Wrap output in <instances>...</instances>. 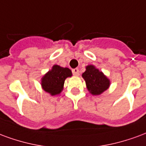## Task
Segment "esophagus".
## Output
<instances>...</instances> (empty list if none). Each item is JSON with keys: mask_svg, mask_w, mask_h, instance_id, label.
Returning a JSON list of instances; mask_svg holds the SVG:
<instances>
[{"mask_svg": "<svg viewBox=\"0 0 146 146\" xmlns=\"http://www.w3.org/2000/svg\"><path fill=\"white\" fill-rule=\"evenodd\" d=\"M72 73H73V74L75 75V76H78V75H79V70H78V68L73 69V70H72Z\"/></svg>", "mask_w": 146, "mask_h": 146, "instance_id": "1", "label": "esophagus"}]
</instances>
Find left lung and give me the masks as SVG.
<instances>
[{"label":"left lung","instance_id":"left-lung-1","mask_svg":"<svg viewBox=\"0 0 146 146\" xmlns=\"http://www.w3.org/2000/svg\"><path fill=\"white\" fill-rule=\"evenodd\" d=\"M82 78L86 81V87L92 95L102 94L110 87V82L108 78L93 65L86 66Z\"/></svg>","mask_w":146,"mask_h":146}]
</instances>
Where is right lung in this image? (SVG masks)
Returning <instances> with one entry per match:
<instances>
[{"instance_id": "right-lung-1", "label": "right lung", "mask_w": 146, "mask_h": 146, "mask_svg": "<svg viewBox=\"0 0 146 146\" xmlns=\"http://www.w3.org/2000/svg\"><path fill=\"white\" fill-rule=\"evenodd\" d=\"M72 75V71L69 68L55 64L41 78L42 89L51 96L58 95L63 90L66 78Z\"/></svg>"}]
</instances>
